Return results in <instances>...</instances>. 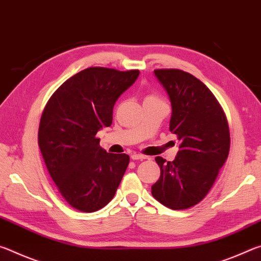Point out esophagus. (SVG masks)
<instances>
[{
  "label": "esophagus",
  "instance_id": "esophagus-1",
  "mask_svg": "<svg viewBox=\"0 0 261 261\" xmlns=\"http://www.w3.org/2000/svg\"><path fill=\"white\" fill-rule=\"evenodd\" d=\"M131 159L132 160H144V159H146V156L143 155V154H137V153H134L131 155Z\"/></svg>",
  "mask_w": 261,
  "mask_h": 261
}]
</instances>
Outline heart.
Returning <instances> with one entry per match:
<instances>
[{
  "label": "heart",
  "instance_id": "b5f03b06",
  "mask_svg": "<svg viewBox=\"0 0 261 261\" xmlns=\"http://www.w3.org/2000/svg\"><path fill=\"white\" fill-rule=\"evenodd\" d=\"M148 100H159V101H162L160 98H159V96H158L156 94H154V93H151V94H148V95L146 96V99H145V101H148Z\"/></svg>",
  "mask_w": 261,
  "mask_h": 261
}]
</instances>
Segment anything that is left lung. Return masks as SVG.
I'll use <instances>...</instances> for the list:
<instances>
[{
    "instance_id": "1",
    "label": "left lung",
    "mask_w": 261,
    "mask_h": 261,
    "mask_svg": "<svg viewBox=\"0 0 261 261\" xmlns=\"http://www.w3.org/2000/svg\"><path fill=\"white\" fill-rule=\"evenodd\" d=\"M154 73L169 95V130L180 145L174 161L155 158L161 174L152 196L168 208L187 210L204 199L228 159V121L210 88L191 73L179 69Z\"/></svg>"
}]
</instances>
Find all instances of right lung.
I'll list each match as a JSON object with an SVG mask.
<instances>
[{
	"label": "right lung",
	"instance_id": "1",
	"mask_svg": "<svg viewBox=\"0 0 261 261\" xmlns=\"http://www.w3.org/2000/svg\"><path fill=\"white\" fill-rule=\"evenodd\" d=\"M139 70L91 67L70 77L43 109L38 144L57 190L68 204L92 213L113 199L130 156L107 153L96 134L113 122L116 100Z\"/></svg>",
	"mask_w": 261,
	"mask_h": 261
}]
</instances>
